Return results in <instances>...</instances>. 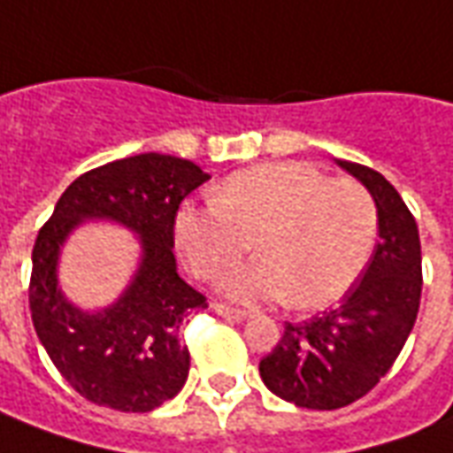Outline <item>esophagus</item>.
Returning a JSON list of instances; mask_svg holds the SVG:
<instances>
[{
	"mask_svg": "<svg viewBox=\"0 0 453 453\" xmlns=\"http://www.w3.org/2000/svg\"><path fill=\"white\" fill-rule=\"evenodd\" d=\"M213 311L220 316H226V319H233V321H242V319H248V311L245 309H235V306H227L223 302L213 303Z\"/></svg>",
	"mask_w": 453,
	"mask_h": 453,
	"instance_id": "1",
	"label": "esophagus"
}]
</instances>
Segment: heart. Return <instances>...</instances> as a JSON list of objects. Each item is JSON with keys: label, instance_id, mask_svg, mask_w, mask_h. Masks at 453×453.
I'll return each mask as SVG.
<instances>
[{"label": "heart", "instance_id": "obj_1", "mask_svg": "<svg viewBox=\"0 0 453 453\" xmlns=\"http://www.w3.org/2000/svg\"><path fill=\"white\" fill-rule=\"evenodd\" d=\"M378 223V203L360 181L328 179L302 161H280L233 173L220 183L213 205L183 208L176 240L196 274L208 281L226 277L255 245L259 257L226 281L230 296H287L296 309H321L365 270Z\"/></svg>", "mask_w": 453, "mask_h": 453}]
</instances>
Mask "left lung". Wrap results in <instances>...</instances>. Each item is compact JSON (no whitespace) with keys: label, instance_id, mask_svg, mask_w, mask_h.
<instances>
[{"label":"left lung","instance_id":"8db88e82","mask_svg":"<svg viewBox=\"0 0 453 453\" xmlns=\"http://www.w3.org/2000/svg\"><path fill=\"white\" fill-rule=\"evenodd\" d=\"M338 164L375 198L380 240L336 309L287 321L277 346L259 360L262 382L306 410H338L368 395L400 356L422 299L419 230L403 196L370 166Z\"/></svg>","mask_w":453,"mask_h":453}]
</instances>
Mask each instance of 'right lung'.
Returning a JSON list of instances; mask_svg holds the SVG:
<instances>
[{"mask_svg":"<svg viewBox=\"0 0 453 453\" xmlns=\"http://www.w3.org/2000/svg\"><path fill=\"white\" fill-rule=\"evenodd\" d=\"M211 179L194 161L137 154L85 172L63 191L31 252L28 309L36 336L73 390L117 412H151L188 378L181 326L208 306L176 272L173 226L186 196ZM107 217L142 235V265L110 310L85 315L62 299L58 252L73 226Z\"/></svg>","mask_w":453,"mask_h":453,"instance_id":"add662e5","label":"right lung"}]
</instances>
